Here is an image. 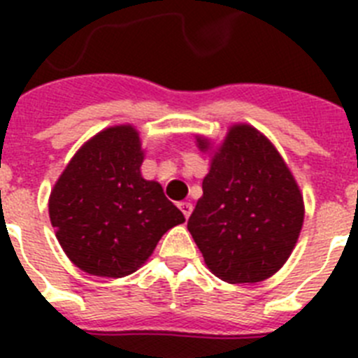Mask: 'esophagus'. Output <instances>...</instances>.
<instances>
[{
	"instance_id": "1",
	"label": "esophagus",
	"mask_w": 358,
	"mask_h": 358,
	"mask_svg": "<svg viewBox=\"0 0 358 358\" xmlns=\"http://www.w3.org/2000/svg\"><path fill=\"white\" fill-rule=\"evenodd\" d=\"M179 210H181L182 215L188 218L189 215H192V211H194V206H192V202H179Z\"/></svg>"
}]
</instances>
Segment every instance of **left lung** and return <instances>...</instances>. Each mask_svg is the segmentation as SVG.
<instances>
[{"instance_id": "8db88e82", "label": "left lung", "mask_w": 358, "mask_h": 358, "mask_svg": "<svg viewBox=\"0 0 358 358\" xmlns=\"http://www.w3.org/2000/svg\"><path fill=\"white\" fill-rule=\"evenodd\" d=\"M197 143L210 147L201 136ZM303 217V195L280 152L260 131L238 123L211 157L188 231L215 276L256 283L289 260Z\"/></svg>"}]
</instances>
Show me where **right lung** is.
Listing matches in <instances>:
<instances>
[{
    "label": "right lung",
    "mask_w": 358,
    "mask_h": 358,
    "mask_svg": "<svg viewBox=\"0 0 358 358\" xmlns=\"http://www.w3.org/2000/svg\"><path fill=\"white\" fill-rule=\"evenodd\" d=\"M143 150L132 125L85 141L50 195V220L69 260L102 278L132 274L185 215L159 182L141 176Z\"/></svg>",
    "instance_id": "add662e5"
}]
</instances>
